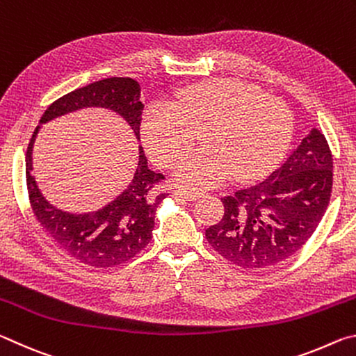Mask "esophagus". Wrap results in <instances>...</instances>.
I'll return each instance as SVG.
<instances>
[{
	"label": "esophagus",
	"mask_w": 356,
	"mask_h": 356,
	"mask_svg": "<svg viewBox=\"0 0 356 356\" xmlns=\"http://www.w3.org/2000/svg\"><path fill=\"white\" fill-rule=\"evenodd\" d=\"M172 197L179 201H196L201 197V193H193V191H184V190H174Z\"/></svg>",
	"instance_id": "1"
}]
</instances>
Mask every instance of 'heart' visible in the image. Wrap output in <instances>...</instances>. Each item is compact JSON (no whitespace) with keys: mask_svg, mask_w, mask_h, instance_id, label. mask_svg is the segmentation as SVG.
<instances>
[{"mask_svg":"<svg viewBox=\"0 0 356 356\" xmlns=\"http://www.w3.org/2000/svg\"><path fill=\"white\" fill-rule=\"evenodd\" d=\"M171 105L155 102L143 114L141 136L149 155L174 166L201 138L202 152L177 166L174 184L204 191L236 176L250 182L272 171L292 138V114L281 100L237 80L185 88Z\"/></svg>","mask_w":356,"mask_h":356,"instance_id":"heart-1","label":"heart"}]
</instances>
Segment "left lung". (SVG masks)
<instances>
[{"instance_id": "8db88e82", "label": "left lung", "mask_w": 356, "mask_h": 356, "mask_svg": "<svg viewBox=\"0 0 356 356\" xmlns=\"http://www.w3.org/2000/svg\"><path fill=\"white\" fill-rule=\"evenodd\" d=\"M331 186L333 156L322 131L312 127L267 179L221 200L225 215L206 229L207 242L243 268L286 261L314 234Z\"/></svg>"}]
</instances>
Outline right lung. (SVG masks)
Here are the masks:
<instances>
[{
  "label": "right lung",
  "mask_w": 356,
  "mask_h": 356,
  "mask_svg": "<svg viewBox=\"0 0 356 356\" xmlns=\"http://www.w3.org/2000/svg\"><path fill=\"white\" fill-rule=\"evenodd\" d=\"M140 97L141 88L134 78H105L72 91L42 114L26 150V185L35 218L59 248L91 267H114L130 261L146 248L152 238L156 209L165 200V195L154 190V185L163 179V174L150 170L143 147L138 146V165L127 188L97 210L84 213L67 212L47 200L33 176L35 138L42 125L51 120L86 108H102L122 118L140 141L144 108Z\"/></svg>",
  "instance_id": "right-lung-1"
}]
</instances>
